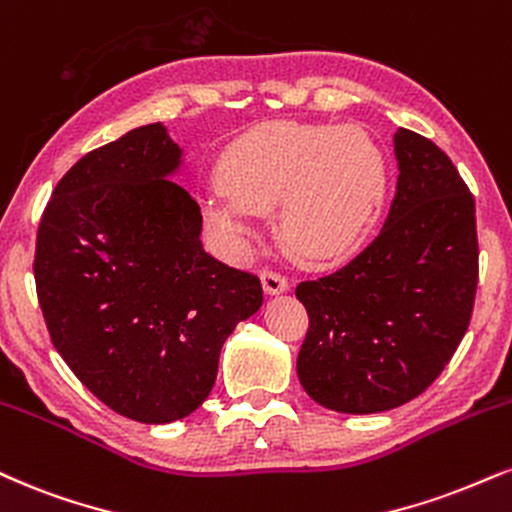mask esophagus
<instances>
[{
  "label": "esophagus",
  "instance_id": "34e87169",
  "mask_svg": "<svg viewBox=\"0 0 512 512\" xmlns=\"http://www.w3.org/2000/svg\"><path fill=\"white\" fill-rule=\"evenodd\" d=\"M260 279H262L264 293H267V295H281V293L288 291V279H286V276H281V274H276V272H269V269H264V272L260 274Z\"/></svg>",
  "mask_w": 512,
  "mask_h": 512
}]
</instances>
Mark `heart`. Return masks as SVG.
<instances>
[{
    "instance_id": "b5f03b06",
    "label": "heart",
    "mask_w": 512,
    "mask_h": 512,
    "mask_svg": "<svg viewBox=\"0 0 512 512\" xmlns=\"http://www.w3.org/2000/svg\"><path fill=\"white\" fill-rule=\"evenodd\" d=\"M219 186L202 205L224 252L255 238V214L276 209V236L298 262L326 267L365 243L389 171L377 140L336 123H262L226 147Z\"/></svg>"
}]
</instances>
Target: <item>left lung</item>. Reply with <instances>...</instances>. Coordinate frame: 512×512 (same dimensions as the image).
Wrapping results in <instances>:
<instances>
[{
  "label": "left lung",
  "instance_id": "1",
  "mask_svg": "<svg viewBox=\"0 0 512 512\" xmlns=\"http://www.w3.org/2000/svg\"><path fill=\"white\" fill-rule=\"evenodd\" d=\"M398 188L384 229L295 298L310 315L298 379L324 408L372 415L408 403L448 365L477 293L474 197L446 152L393 135Z\"/></svg>",
  "mask_w": 512,
  "mask_h": 512
}]
</instances>
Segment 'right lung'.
Returning a JSON list of instances; mask_svg holds the SVG:
<instances>
[{"mask_svg": "<svg viewBox=\"0 0 512 512\" xmlns=\"http://www.w3.org/2000/svg\"><path fill=\"white\" fill-rule=\"evenodd\" d=\"M183 150L138 126L66 171L42 214L35 283L54 348L128 420L169 424L205 403L219 353L262 307L257 276L202 248V214L174 178Z\"/></svg>", "mask_w": 512, "mask_h": 512, "instance_id": "1", "label": "right lung"}]
</instances>
